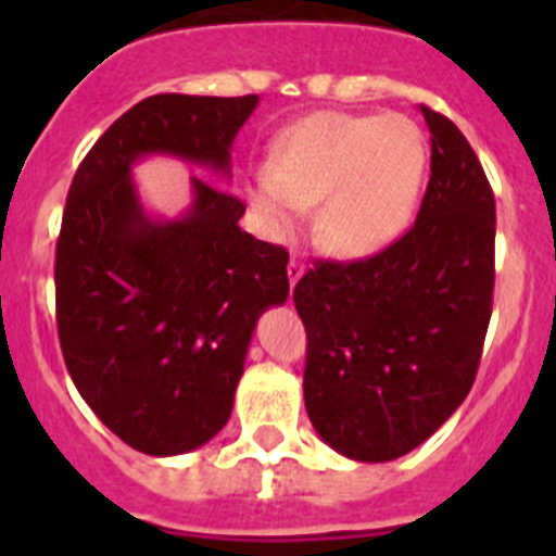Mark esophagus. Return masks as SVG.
<instances>
[{
  "instance_id": "1",
  "label": "esophagus",
  "mask_w": 556,
  "mask_h": 556,
  "mask_svg": "<svg viewBox=\"0 0 556 556\" xmlns=\"http://www.w3.org/2000/svg\"><path fill=\"white\" fill-rule=\"evenodd\" d=\"M303 273H306V264L301 262V258H292V262H289V267H287V275H289V283H298L303 278Z\"/></svg>"
}]
</instances>
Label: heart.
<instances>
[{
	"label": "heart",
	"instance_id": "heart-1",
	"mask_svg": "<svg viewBox=\"0 0 556 556\" xmlns=\"http://www.w3.org/2000/svg\"><path fill=\"white\" fill-rule=\"evenodd\" d=\"M429 164L424 130L401 113H314L273 141L250 205L273 236H292L320 203L317 230L333 253L365 258L406 233Z\"/></svg>",
	"mask_w": 556,
	"mask_h": 556
}]
</instances>
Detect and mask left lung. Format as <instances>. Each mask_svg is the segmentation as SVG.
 <instances>
[{"label":"left lung","instance_id":"1","mask_svg":"<svg viewBox=\"0 0 556 556\" xmlns=\"http://www.w3.org/2000/svg\"><path fill=\"white\" fill-rule=\"evenodd\" d=\"M420 111L431 178L415 225L370 258L317 262L294 287L308 420L356 462L409 454L454 415L493 312V189L459 127Z\"/></svg>","mask_w":556,"mask_h":556}]
</instances>
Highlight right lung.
Instances as JSON below:
<instances>
[{
    "label": "right lung",
    "instance_id": "add662e5",
    "mask_svg": "<svg viewBox=\"0 0 556 556\" xmlns=\"http://www.w3.org/2000/svg\"><path fill=\"white\" fill-rule=\"evenodd\" d=\"M255 105V94L147 97L102 132L68 189L61 351L83 401L141 454H186L228 424L255 323L289 298V253L239 228L242 200L198 175L180 217H150L130 169L172 155L228 178Z\"/></svg>",
    "mask_w": 556,
    "mask_h": 556
}]
</instances>
